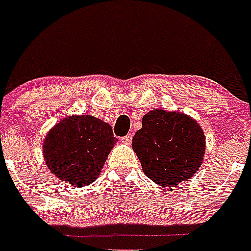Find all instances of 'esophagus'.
Instances as JSON below:
<instances>
[{"mask_svg":"<svg viewBox=\"0 0 251 251\" xmlns=\"http://www.w3.org/2000/svg\"><path fill=\"white\" fill-rule=\"evenodd\" d=\"M131 141H133V135H131V134H127V135H125V137H122L121 138V142L126 143V145H130Z\"/></svg>","mask_w":251,"mask_h":251,"instance_id":"esophagus-1","label":"esophagus"}]
</instances>
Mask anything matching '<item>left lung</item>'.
I'll return each mask as SVG.
<instances>
[{
  "label": "left lung",
  "mask_w": 251,
  "mask_h": 251,
  "mask_svg": "<svg viewBox=\"0 0 251 251\" xmlns=\"http://www.w3.org/2000/svg\"><path fill=\"white\" fill-rule=\"evenodd\" d=\"M133 150L147 177L162 187H175L200 168L205 137L198 122L184 113L154 109L143 116Z\"/></svg>",
  "instance_id": "8db88e82"
}]
</instances>
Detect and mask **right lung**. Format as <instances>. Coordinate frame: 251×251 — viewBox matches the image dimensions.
Instances as JSON below:
<instances>
[{
    "label": "right lung",
    "instance_id": "1",
    "mask_svg": "<svg viewBox=\"0 0 251 251\" xmlns=\"http://www.w3.org/2000/svg\"><path fill=\"white\" fill-rule=\"evenodd\" d=\"M117 142L112 126L93 116H70L46 135L43 156L50 171L72 187H85L100 175Z\"/></svg>",
    "mask_w": 251,
    "mask_h": 251
}]
</instances>
